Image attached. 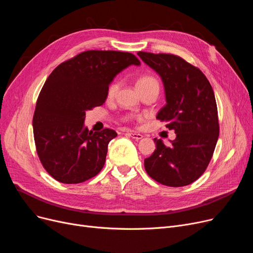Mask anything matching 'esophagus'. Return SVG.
<instances>
[{
	"mask_svg": "<svg viewBox=\"0 0 253 253\" xmlns=\"http://www.w3.org/2000/svg\"><path fill=\"white\" fill-rule=\"evenodd\" d=\"M126 135L131 137L133 139H136V140H140L143 138V136L141 134H138V133H133V131H126Z\"/></svg>",
	"mask_w": 253,
	"mask_h": 253,
	"instance_id": "1",
	"label": "esophagus"
}]
</instances>
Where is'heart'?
Segmentation results:
<instances>
[{"instance_id": "heart-1", "label": "heart", "mask_w": 253, "mask_h": 253, "mask_svg": "<svg viewBox=\"0 0 253 253\" xmlns=\"http://www.w3.org/2000/svg\"><path fill=\"white\" fill-rule=\"evenodd\" d=\"M150 84H159V82L152 76H143L137 81V87H138V89H141L142 87L150 85ZM119 88H120V81H118V80L112 81L107 89L108 99L115 98V95L117 94Z\"/></svg>"}]
</instances>
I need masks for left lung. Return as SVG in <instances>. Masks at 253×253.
I'll return each instance as SVG.
<instances>
[{
    "mask_svg": "<svg viewBox=\"0 0 253 253\" xmlns=\"http://www.w3.org/2000/svg\"><path fill=\"white\" fill-rule=\"evenodd\" d=\"M138 55L163 79L167 104L156 119L176 133L170 146L154 138L156 148L144 167L163 185H188L206 171L219 136L212 86L199 68L178 55L145 51Z\"/></svg>",
    "mask_w": 253,
    "mask_h": 253,
    "instance_id": "obj_1",
    "label": "left lung"
}]
</instances>
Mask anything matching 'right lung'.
<instances>
[{
	"label": "right lung",
	"instance_id": "obj_1",
	"mask_svg": "<svg viewBox=\"0 0 253 253\" xmlns=\"http://www.w3.org/2000/svg\"><path fill=\"white\" fill-rule=\"evenodd\" d=\"M130 65H140L133 53L87 50L58 65L46 79L33 117L34 139L43 168L57 181L81 183L102 170L108 144L117 134L84 128L85 111L105 103L110 82Z\"/></svg>",
	"mask_w": 253,
	"mask_h": 253
}]
</instances>
